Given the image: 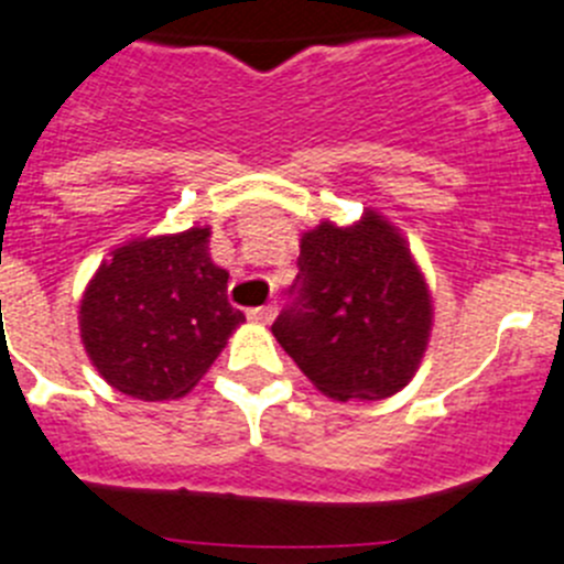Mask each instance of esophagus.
<instances>
[{
	"instance_id": "34e87169",
	"label": "esophagus",
	"mask_w": 564,
	"mask_h": 564,
	"mask_svg": "<svg viewBox=\"0 0 564 564\" xmlns=\"http://www.w3.org/2000/svg\"><path fill=\"white\" fill-rule=\"evenodd\" d=\"M247 317L252 319V323H261V325H270L272 319L278 317V306L275 303H267V306H258V308H250L247 312Z\"/></svg>"
}]
</instances>
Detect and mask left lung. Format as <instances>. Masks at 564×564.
Listing matches in <instances>:
<instances>
[{
  "instance_id": "1",
  "label": "left lung",
  "mask_w": 564,
  "mask_h": 564,
  "mask_svg": "<svg viewBox=\"0 0 564 564\" xmlns=\"http://www.w3.org/2000/svg\"><path fill=\"white\" fill-rule=\"evenodd\" d=\"M300 297L272 325L303 376L334 401H381L417 372L434 300L406 236L376 208L300 236ZM294 289V286H292Z\"/></svg>"
}]
</instances>
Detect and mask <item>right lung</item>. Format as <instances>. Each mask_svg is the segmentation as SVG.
<instances>
[{"label":"right lung","mask_w":564,"mask_h":564,"mask_svg":"<svg viewBox=\"0 0 564 564\" xmlns=\"http://www.w3.org/2000/svg\"><path fill=\"white\" fill-rule=\"evenodd\" d=\"M208 241V225L139 236L97 267L77 319L88 359L113 389L139 401L183 398L245 323Z\"/></svg>","instance_id":"obj_1"}]
</instances>
